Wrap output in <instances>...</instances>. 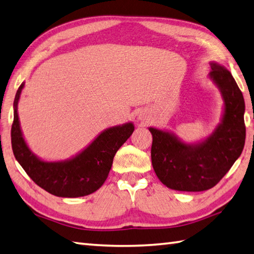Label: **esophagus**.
Returning a JSON list of instances; mask_svg holds the SVG:
<instances>
[{
    "label": "esophagus",
    "mask_w": 254,
    "mask_h": 254,
    "mask_svg": "<svg viewBox=\"0 0 254 254\" xmlns=\"http://www.w3.org/2000/svg\"><path fill=\"white\" fill-rule=\"evenodd\" d=\"M145 118H146V113L145 112H140V113H138V120L144 121V120H145Z\"/></svg>",
    "instance_id": "1"
}]
</instances>
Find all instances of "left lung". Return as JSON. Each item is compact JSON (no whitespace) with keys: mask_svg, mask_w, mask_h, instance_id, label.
Masks as SVG:
<instances>
[{"mask_svg":"<svg viewBox=\"0 0 254 254\" xmlns=\"http://www.w3.org/2000/svg\"><path fill=\"white\" fill-rule=\"evenodd\" d=\"M210 80L223 100L220 122L213 131L193 143H187L165 128L150 127L153 143L152 165L164 185L174 190L202 191L220 182L241 155L246 141L242 92L231 72L210 63Z\"/></svg>","mask_w":254,"mask_h":254,"instance_id":"8db88e82","label":"left lung"}]
</instances>
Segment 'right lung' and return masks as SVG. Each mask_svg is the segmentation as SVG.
Here are the masks:
<instances>
[{
	"label": "right lung",
	"mask_w": 254,
	"mask_h": 254,
	"mask_svg": "<svg viewBox=\"0 0 254 254\" xmlns=\"http://www.w3.org/2000/svg\"><path fill=\"white\" fill-rule=\"evenodd\" d=\"M25 82L14 99L12 148L14 156L27 175L52 195L76 198L90 195L106 182L113 157L134 131L133 122L103 130L76 155L64 161H46L35 154L25 141L18 118V101Z\"/></svg>",
	"instance_id": "add662e5"
}]
</instances>
